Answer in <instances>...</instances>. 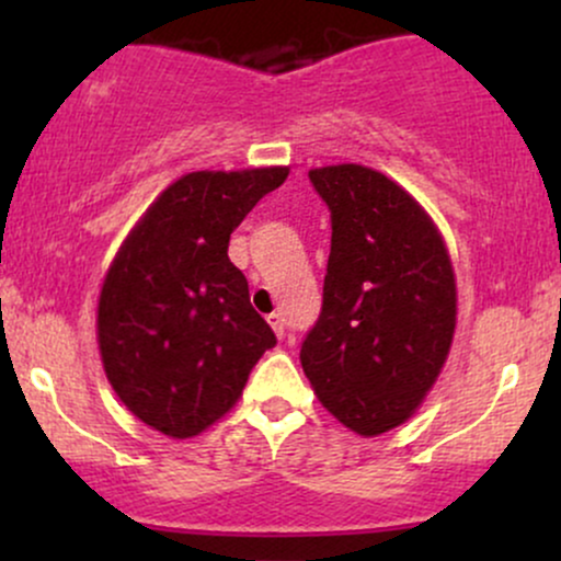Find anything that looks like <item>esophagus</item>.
I'll return each instance as SVG.
<instances>
[{"label": "esophagus", "instance_id": "obj_1", "mask_svg": "<svg viewBox=\"0 0 561 561\" xmlns=\"http://www.w3.org/2000/svg\"><path fill=\"white\" fill-rule=\"evenodd\" d=\"M268 324H272L276 337H285V317H282V313H268Z\"/></svg>", "mask_w": 561, "mask_h": 561}]
</instances>
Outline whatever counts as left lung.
I'll return each instance as SVG.
<instances>
[{"label": "left lung", "instance_id": "1", "mask_svg": "<svg viewBox=\"0 0 561 561\" xmlns=\"http://www.w3.org/2000/svg\"><path fill=\"white\" fill-rule=\"evenodd\" d=\"M332 218L324 300L300 345L319 401L358 435L398 427L446 364L456 282L433 218L385 173L308 171Z\"/></svg>", "mask_w": 561, "mask_h": 561}]
</instances>
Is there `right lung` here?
<instances>
[{
    "instance_id": "1",
    "label": "right lung",
    "mask_w": 561,
    "mask_h": 561,
    "mask_svg": "<svg viewBox=\"0 0 561 561\" xmlns=\"http://www.w3.org/2000/svg\"><path fill=\"white\" fill-rule=\"evenodd\" d=\"M289 169L195 171L173 182L121 244L96 308L113 390L169 437L210 427L276 337L250 306L229 237Z\"/></svg>"
}]
</instances>
